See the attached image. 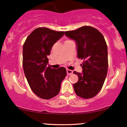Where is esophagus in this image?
<instances>
[{
  "instance_id": "34e87169",
  "label": "esophagus",
  "mask_w": 127,
  "mask_h": 127,
  "mask_svg": "<svg viewBox=\"0 0 127 127\" xmlns=\"http://www.w3.org/2000/svg\"><path fill=\"white\" fill-rule=\"evenodd\" d=\"M67 73L68 75H72L73 74V70H69V69H67Z\"/></svg>"
}]
</instances>
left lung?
<instances>
[{
  "mask_svg": "<svg viewBox=\"0 0 127 127\" xmlns=\"http://www.w3.org/2000/svg\"><path fill=\"white\" fill-rule=\"evenodd\" d=\"M64 34L75 40L78 59L84 60L82 73L73 72L79 78L73 84L76 94L86 99L94 97L101 90L108 68L107 47L104 36L90 26L65 32Z\"/></svg>",
  "mask_w": 127,
  "mask_h": 127,
  "instance_id": "1",
  "label": "left lung"
}]
</instances>
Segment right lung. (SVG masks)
<instances>
[{"instance_id":"add662e5","label":"right lung","mask_w":127,"mask_h":127,"mask_svg":"<svg viewBox=\"0 0 127 127\" xmlns=\"http://www.w3.org/2000/svg\"><path fill=\"white\" fill-rule=\"evenodd\" d=\"M64 35L46 27L37 28L26 39L23 49V65L30 88L43 99L52 98L59 93L61 83L67 75L64 67H47L48 55L53 45Z\"/></svg>"}]
</instances>
